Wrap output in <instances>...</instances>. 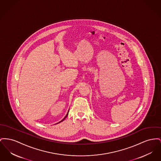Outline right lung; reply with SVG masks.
<instances>
[{
  "label": "right lung",
  "mask_w": 161,
  "mask_h": 161,
  "mask_svg": "<svg viewBox=\"0 0 161 161\" xmlns=\"http://www.w3.org/2000/svg\"><path fill=\"white\" fill-rule=\"evenodd\" d=\"M68 114H69V111H68V113H67V114L66 115V116H65V117H64V119H63V120H61V121H60V122H58V123H60V122H63V120H64V119H66V118L67 116V115H68Z\"/></svg>",
  "instance_id": "right-lung-1"
}]
</instances>
